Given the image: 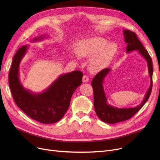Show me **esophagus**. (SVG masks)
Instances as JSON below:
<instances>
[{"label": "esophagus", "mask_w": 160, "mask_h": 160, "mask_svg": "<svg viewBox=\"0 0 160 160\" xmlns=\"http://www.w3.org/2000/svg\"><path fill=\"white\" fill-rule=\"evenodd\" d=\"M83 82H88L89 81V78L87 75H83V78H82Z\"/></svg>", "instance_id": "1"}]
</instances>
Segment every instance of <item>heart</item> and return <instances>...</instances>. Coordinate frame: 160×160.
Returning <instances> with one entry per match:
<instances>
[{"label": "heart", "mask_w": 160, "mask_h": 160, "mask_svg": "<svg viewBox=\"0 0 160 160\" xmlns=\"http://www.w3.org/2000/svg\"><path fill=\"white\" fill-rule=\"evenodd\" d=\"M108 43L105 38L93 37L80 41L76 50L80 56H93L89 61V69L93 72H98L110 64L117 50L116 43Z\"/></svg>", "instance_id": "obj_1"}]
</instances>
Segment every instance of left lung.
<instances>
[{
  "label": "left lung",
  "instance_id": "obj_1",
  "mask_svg": "<svg viewBox=\"0 0 160 160\" xmlns=\"http://www.w3.org/2000/svg\"><path fill=\"white\" fill-rule=\"evenodd\" d=\"M123 33L124 41L127 43V52H130L133 50H138L139 54L143 56L147 60L148 73L150 77V86L144 100L139 106L132 108H117L108 104L103 88L104 79L110 71V69L106 68L97 73L91 82L93 89L95 110L100 120L109 124H114L130 119L138 112L147 102L152 88V62L148 51L138 38L136 33L131 32L129 30H124Z\"/></svg>",
  "mask_w": 160,
  "mask_h": 160
}]
</instances>
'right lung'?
Returning <instances> with one entry per match:
<instances>
[{"label": "right lung", "mask_w": 160, "mask_h": 160, "mask_svg": "<svg viewBox=\"0 0 160 160\" xmlns=\"http://www.w3.org/2000/svg\"><path fill=\"white\" fill-rule=\"evenodd\" d=\"M43 38H34L33 41ZM27 49V45L20 47L13 58L8 75L12 97L18 106L32 119L43 124L56 122L68 110L72 94L81 85L83 73L74 71L60 75L43 93H32L23 88L19 77V64Z\"/></svg>", "instance_id": "obj_1"}]
</instances>
